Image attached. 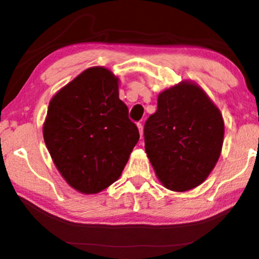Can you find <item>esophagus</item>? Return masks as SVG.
Listing matches in <instances>:
<instances>
[{
	"label": "esophagus",
	"mask_w": 259,
	"mask_h": 259,
	"mask_svg": "<svg viewBox=\"0 0 259 259\" xmlns=\"http://www.w3.org/2000/svg\"><path fill=\"white\" fill-rule=\"evenodd\" d=\"M138 128H139V133H140V137L143 138V134H144V126L141 122H138Z\"/></svg>",
	"instance_id": "esophagus-1"
}]
</instances>
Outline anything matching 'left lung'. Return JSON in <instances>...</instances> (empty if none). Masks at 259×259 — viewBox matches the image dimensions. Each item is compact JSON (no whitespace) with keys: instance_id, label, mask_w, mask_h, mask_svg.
Segmentation results:
<instances>
[{"instance_id":"8db88e82","label":"left lung","mask_w":259,"mask_h":259,"mask_svg":"<svg viewBox=\"0 0 259 259\" xmlns=\"http://www.w3.org/2000/svg\"><path fill=\"white\" fill-rule=\"evenodd\" d=\"M145 150L166 189L200 185L221 155L224 121L204 91L182 82L159 94L158 109L144 126Z\"/></svg>"}]
</instances>
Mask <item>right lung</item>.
<instances>
[{
    "mask_svg": "<svg viewBox=\"0 0 259 259\" xmlns=\"http://www.w3.org/2000/svg\"><path fill=\"white\" fill-rule=\"evenodd\" d=\"M139 137L119 99L118 77L104 67L86 69L49 102L46 146L66 182L82 193L112 185Z\"/></svg>",
    "mask_w": 259,
    "mask_h": 259,
    "instance_id": "obj_1",
    "label": "right lung"
}]
</instances>
